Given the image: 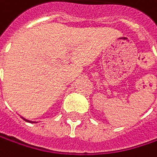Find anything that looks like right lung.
<instances>
[{
  "label": "right lung",
  "instance_id": "add662e5",
  "mask_svg": "<svg viewBox=\"0 0 157 157\" xmlns=\"http://www.w3.org/2000/svg\"><path fill=\"white\" fill-rule=\"evenodd\" d=\"M21 118H22V119H23L24 121H28V122H33V121H27V120H25V119H24L23 117H21Z\"/></svg>",
  "mask_w": 157,
  "mask_h": 157
}]
</instances>
